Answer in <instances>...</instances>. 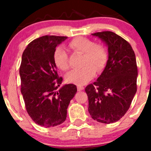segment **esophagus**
Returning <instances> with one entry per match:
<instances>
[{
	"label": "esophagus",
	"mask_w": 151,
	"mask_h": 151,
	"mask_svg": "<svg viewBox=\"0 0 151 151\" xmlns=\"http://www.w3.org/2000/svg\"><path fill=\"white\" fill-rule=\"evenodd\" d=\"M84 90V87L83 86H77V91H83Z\"/></svg>",
	"instance_id": "34e87169"
}]
</instances>
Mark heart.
<instances>
[{
  "label": "heart",
  "mask_w": 151,
  "mask_h": 151,
  "mask_svg": "<svg viewBox=\"0 0 151 151\" xmlns=\"http://www.w3.org/2000/svg\"><path fill=\"white\" fill-rule=\"evenodd\" d=\"M69 47L75 51L83 53V66L69 71L66 74L68 83L79 86L84 85L95 76L96 71L103 69L107 60L106 50L102 45L94 44L92 40L85 37H77L71 41ZM53 60L55 66L63 71L68 68V54L63 47L55 50Z\"/></svg>",
  "instance_id": "heart-1"
}]
</instances>
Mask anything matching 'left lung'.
Instances as JSON below:
<instances>
[{"mask_svg":"<svg viewBox=\"0 0 151 151\" xmlns=\"http://www.w3.org/2000/svg\"><path fill=\"white\" fill-rule=\"evenodd\" d=\"M107 47L108 60L96 81L88 85V112L101 123H112L126 114L137 92V66L130 44L111 31L92 33Z\"/></svg>","mask_w":151,"mask_h":151,"instance_id":"left-lung-1","label":"left lung"}]
</instances>
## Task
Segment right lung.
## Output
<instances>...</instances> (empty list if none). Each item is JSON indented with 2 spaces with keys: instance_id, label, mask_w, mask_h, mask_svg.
<instances>
[{
  "instance_id": "obj_1",
  "label": "right lung",
  "mask_w": 151,
  "mask_h": 151,
  "mask_svg": "<svg viewBox=\"0 0 151 151\" xmlns=\"http://www.w3.org/2000/svg\"><path fill=\"white\" fill-rule=\"evenodd\" d=\"M66 39L42 36L30 42L22 53L19 75L25 107L36 124L46 128L66 121L67 108L77 91L73 84L57 90L63 79L58 74L53 54L56 47Z\"/></svg>"
}]
</instances>
